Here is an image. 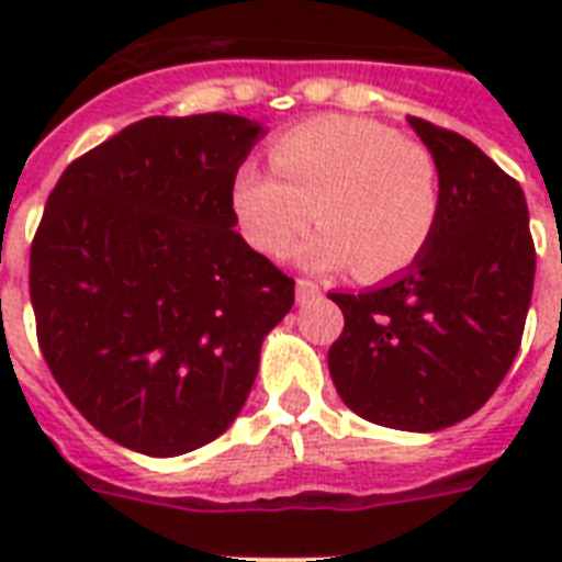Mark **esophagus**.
I'll use <instances>...</instances> for the list:
<instances>
[{
    "label": "esophagus",
    "mask_w": 562,
    "mask_h": 562,
    "mask_svg": "<svg viewBox=\"0 0 562 562\" xmlns=\"http://www.w3.org/2000/svg\"><path fill=\"white\" fill-rule=\"evenodd\" d=\"M317 297H321V289H317L315 282L303 280V277H300V280H297V303H300V306H306V303H312V300H317Z\"/></svg>",
    "instance_id": "obj_1"
}]
</instances>
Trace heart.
<instances>
[{
    "instance_id": "obj_1",
    "label": "heart",
    "mask_w": 562,
    "mask_h": 562,
    "mask_svg": "<svg viewBox=\"0 0 562 562\" xmlns=\"http://www.w3.org/2000/svg\"><path fill=\"white\" fill-rule=\"evenodd\" d=\"M273 171L238 166L233 212L256 250L285 256L312 218L321 229L300 259L317 271L356 265L384 280L426 254L443 215L435 154L373 119H312L271 143Z\"/></svg>"
}]
</instances>
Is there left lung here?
Here are the masks:
<instances>
[{
    "label": "left lung",
    "mask_w": 562,
    "mask_h": 562,
    "mask_svg": "<svg viewBox=\"0 0 562 562\" xmlns=\"http://www.w3.org/2000/svg\"><path fill=\"white\" fill-rule=\"evenodd\" d=\"M408 122L440 166L443 215L400 280L329 294L344 312L329 375L359 417L440 431L475 414L514 364L537 250L522 187L467 136Z\"/></svg>",
    "instance_id": "left-lung-1"
}]
</instances>
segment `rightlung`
<instances>
[{
  "label": "right lung",
  "mask_w": 562,
  "mask_h": 562,
  "mask_svg": "<svg viewBox=\"0 0 562 562\" xmlns=\"http://www.w3.org/2000/svg\"><path fill=\"white\" fill-rule=\"evenodd\" d=\"M259 136L229 113L143 119L48 194L29 268L37 344L90 426L134 452L224 435L294 306V280L233 229V178Z\"/></svg>",
  "instance_id": "right-lung-1"
}]
</instances>
